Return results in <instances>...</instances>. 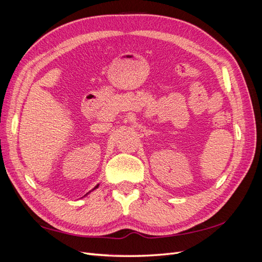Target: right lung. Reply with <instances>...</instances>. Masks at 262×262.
Returning <instances> with one entry per match:
<instances>
[{
	"mask_svg": "<svg viewBox=\"0 0 262 262\" xmlns=\"http://www.w3.org/2000/svg\"><path fill=\"white\" fill-rule=\"evenodd\" d=\"M98 186H99V185H97V186H96V187H95V188H94V189H93V190H95V189H96V188H98ZM89 193H90V192H89ZM89 193H86V194H85V195H87V194H89ZM85 195H84V196H85Z\"/></svg>",
	"mask_w": 262,
	"mask_h": 262,
	"instance_id": "add662e5",
	"label": "right lung"
}]
</instances>
